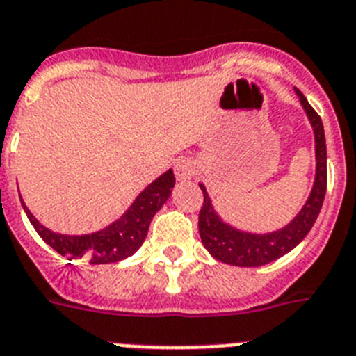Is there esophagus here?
<instances>
[{
	"label": "esophagus",
	"instance_id": "esophagus-1",
	"mask_svg": "<svg viewBox=\"0 0 356 356\" xmlns=\"http://www.w3.org/2000/svg\"><path fill=\"white\" fill-rule=\"evenodd\" d=\"M175 174H177V177L181 179V181H188V179L195 177L197 168L190 159L182 157V159H179L177 163H175Z\"/></svg>",
	"mask_w": 356,
	"mask_h": 356
}]
</instances>
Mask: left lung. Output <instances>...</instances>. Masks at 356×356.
<instances>
[{"mask_svg":"<svg viewBox=\"0 0 356 356\" xmlns=\"http://www.w3.org/2000/svg\"><path fill=\"white\" fill-rule=\"evenodd\" d=\"M307 113L308 122L314 129L315 140V179L310 195L301 208V211L292 220L270 233H249L234 227L222 220V216L215 211L208 190L199 182L204 193L202 209L199 213V233L204 247L215 259L236 267H261L274 259L285 256L301 240L310 233L323 208L326 195V140H324V127L319 114L312 109V105L298 88H293Z\"/></svg>","mask_w":356,"mask_h":356,"instance_id":"1","label":"left lung"}]
</instances>
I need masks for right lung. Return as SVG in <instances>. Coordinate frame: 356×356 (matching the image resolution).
<instances>
[{
	"instance_id": "right-lung-1",
	"label": "right lung",
	"mask_w": 356,
	"mask_h": 356,
	"mask_svg": "<svg viewBox=\"0 0 356 356\" xmlns=\"http://www.w3.org/2000/svg\"><path fill=\"white\" fill-rule=\"evenodd\" d=\"M175 186V175L172 170L150 182L125 213L104 229L91 234H60L48 229L30 213L21 199L29 220L35 227L39 236L54 247L58 254L75 259H84L91 265L116 264L134 254L147 238L148 227L154 215L163 208V204L172 195Z\"/></svg>"
}]
</instances>
